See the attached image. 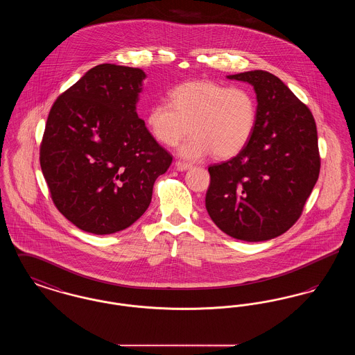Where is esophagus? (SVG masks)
<instances>
[{"label":"esophagus","instance_id":"1","mask_svg":"<svg viewBox=\"0 0 355 355\" xmlns=\"http://www.w3.org/2000/svg\"><path fill=\"white\" fill-rule=\"evenodd\" d=\"M175 168H177V170L185 171V170L191 169L193 165H191V164H187V162H184V161H177V162H175Z\"/></svg>","mask_w":355,"mask_h":355}]
</instances>
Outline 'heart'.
Instances as JSON below:
<instances>
[{
    "label": "heart",
    "mask_w": 355,
    "mask_h": 355,
    "mask_svg": "<svg viewBox=\"0 0 355 355\" xmlns=\"http://www.w3.org/2000/svg\"><path fill=\"white\" fill-rule=\"evenodd\" d=\"M170 101L157 102L149 109L145 122L153 138L165 146H181L186 158L198 159L213 153L227 159L249 144L257 123V101L253 93L239 85L201 80L175 86Z\"/></svg>",
    "instance_id": "1"
}]
</instances>
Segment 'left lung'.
<instances>
[{
  "label": "left lung",
  "instance_id": "1",
  "mask_svg": "<svg viewBox=\"0 0 355 355\" xmlns=\"http://www.w3.org/2000/svg\"><path fill=\"white\" fill-rule=\"evenodd\" d=\"M229 78L253 85L257 123L242 152L209 166L205 205L227 236L268 241L300 220L318 180L317 126L310 109L269 71H245Z\"/></svg>",
  "mask_w": 355,
  "mask_h": 355
}]
</instances>
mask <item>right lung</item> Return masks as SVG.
<instances>
[{
  "instance_id": "1",
  "label": "right lung",
  "mask_w": 355,
  "mask_h": 355,
  "mask_svg": "<svg viewBox=\"0 0 355 355\" xmlns=\"http://www.w3.org/2000/svg\"><path fill=\"white\" fill-rule=\"evenodd\" d=\"M146 74L101 64L58 96L40 145V164L60 213L78 229L112 234L149 207L173 155L135 112Z\"/></svg>"
}]
</instances>
